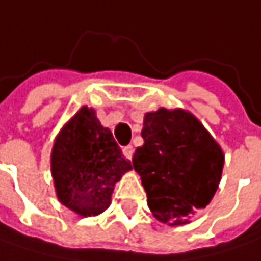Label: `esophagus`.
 I'll list each match as a JSON object with an SVG mask.
<instances>
[{
    "mask_svg": "<svg viewBox=\"0 0 261 261\" xmlns=\"http://www.w3.org/2000/svg\"><path fill=\"white\" fill-rule=\"evenodd\" d=\"M122 152H124V155H125V158L131 160V156H133V152H134V148H133L131 145H128V146H124Z\"/></svg>",
    "mask_w": 261,
    "mask_h": 261,
    "instance_id": "1",
    "label": "esophagus"
}]
</instances>
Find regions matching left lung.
I'll use <instances>...</instances> for the list:
<instances>
[{
	"instance_id": "left-lung-1",
	"label": "left lung",
	"mask_w": 261,
	"mask_h": 261,
	"mask_svg": "<svg viewBox=\"0 0 261 261\" xmlns=\"http://www.w3.org/2000/svg\"><path fill=\"white\" fill-rule=\"evenodd\" d=\"M143 145L133 155L154 217L169 225L188 223L212 200L224 155L206 128L184 110L145 115Z\"/></svg>"
}]
</instances>
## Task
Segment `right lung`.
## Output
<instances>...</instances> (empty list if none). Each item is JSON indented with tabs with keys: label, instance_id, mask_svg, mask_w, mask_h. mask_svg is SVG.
<instances>
[{
	"label": "right lung",
	"instance_id": "obj_1",
	"mask_svg": "<svg viewBox=\"0 0 261 261\" xmlns=\"http://www.w3.org/2000/svg\"><path fill=\"white\" fill-rule=\"evenodd\" d=\"M130 169L113 134L86 106L61 130L52 149L57 196L82 217L105 212L115 184Z\"/></svg>",
	"mask_w": 261,
	"mask_h": 261
}]
</instances>
